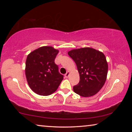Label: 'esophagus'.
Wrapping results in <instances>:
<instances>
[{
	"mask_svg": "<svg viewBox=\"0 0 132 132\" xmlns=\"http://www.w3.org/2000/svg\"><path fill=\"white\" fill-rule=\"evenodd\" d=\"M69 75H70V73L69 72V71H68L65 75H64V76H65L66 78H68L69 76Z\"/></svg>",
	"mask_w": 132,
	"mask_h": 132,
	"instance_id": "obj_1",
	"label": "esophagus"
}]
</instances>
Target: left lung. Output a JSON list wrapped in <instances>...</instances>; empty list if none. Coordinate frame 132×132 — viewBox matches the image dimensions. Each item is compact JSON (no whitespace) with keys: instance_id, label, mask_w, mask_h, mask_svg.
Here are the masks:
<instances>
[{"instance_id":"left-lung-1","label":"left lung","mask_w":132,"mask_h":132,"mask_svg":"<svg viewBox=\"0 0 132 132\" xmlns=\"http://www.w3.org/2000/svg\"><path fill=\"white\" fill-rule=\"evenodd\" d=\"M68 55L76 64L80 75L79 84L73 91L81 97L96 94L105 82L108 73V63L102 52L91 48L72 50Z\"/></svg>"}]
</instances>
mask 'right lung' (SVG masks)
Listing matches in <instances>:
<instances>
[{
	"label": "right lung",
	"instance_id": "add662e5",
	"mask_svg": "<svg viewBox=\"0 0 132 132\" xmlns=\"http://www.w3.org/2000/svg\"><path fill=\"white\" fill-rule=\"evenodd\" d=\"M59 52L52 46H42L28 54L26 76L30 88L37 94L47 96L56 91L63 79L55 59Z\"/></svg>",
	"mask_w": 132,
	"mask_h": 132
}]
</instances>
